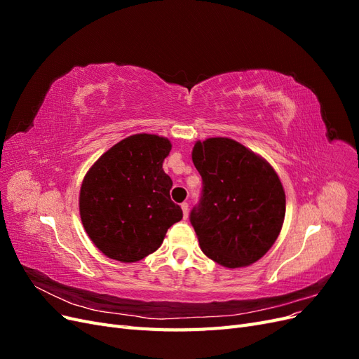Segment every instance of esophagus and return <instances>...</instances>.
<instances>
[{"label":"esophagus","mask_w":359,"mask_h":359,"mask_svg":"<svg viewBox=\"0 0 359 359\" xmlns=\"http://www.w3.org/2000/svg\"><path fill=\"white\" fill-rule=\"evenodd\" d=\"M181 208H182L184 219H187V217H189V203H187V202H182V203H181Z\"/></svg>","instance_id":"1"}]
</instances>
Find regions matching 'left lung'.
<instances>
[{
    "label": "left lung",
    "mask_w": 359,
    "mask_h": 359,
    "mask_svg": "<svg viewBox=\"0 0 359 359\" xmlns=\"http://www.w3.org/2000/svg\"><path fill=\"white\" fill-rule=\"evenodd\" d=\"M191 158L202 191L190 223L202 252L226 268L255 264L273 247L285 220L286 196L276 170L227 137L196 142Z\"/></svg>",
    "instance_id": "8db88e82"
}]
</instances>
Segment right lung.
Returning a JSON list of instances; mask_svg holds the SVG:
<instances>
[{
    "label": "right lung",
    "instance_id": "obj_1",
    "mask_svg": "<svg viewBox=\"0 0 359 359\" xmlns=\"http://www.w3.org/2000/svg\"><path fill=\"white\" fill-rule=\"evenodd\" d=\"M170 142L156 135L123 139L86 173L79 196L81 220L95 247L119 262H137L161 245L182 219L170 201L172 180L163 170Z\"/></svg>",
    "mask_w": 359,
    "mask_h": 359
}]
</instances>
